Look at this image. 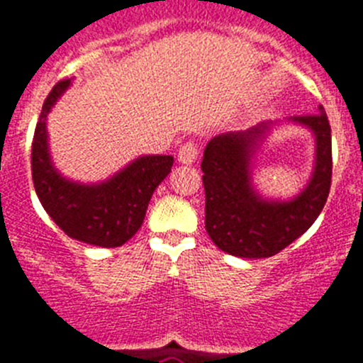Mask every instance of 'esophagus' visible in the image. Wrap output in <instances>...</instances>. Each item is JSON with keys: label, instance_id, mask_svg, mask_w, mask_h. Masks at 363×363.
Here are the masks:
<instances>
[{"label": "esophagus", "instance_id": "esophagus-1", "mask_svg": "<svg viewBox=\"0 0 363 363\" xmlns=\"http://www.w3.org/2000/svg\"><path fill=\"white\" fill-rule=\"evenodd\" d=\"M199 155V145L195 141H186L184 145L179 148V162H182V164H191V162H195V159H197Z\"/></svg>", "mask_w": 363, "mask_h": 363}]
</instances>
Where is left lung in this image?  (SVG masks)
<instances>
[{"mask_svg":"<svg viewBox=\"0 0 363 363\" xmlns=\"http://www.w3.org/2000/svg\"><path fill=\"white\" fill-rule=\"evenodd\" d=\"M316 137V162L311 182L291 202H266L250 184V157L257 137L267 126L213 137L202 157L206 194V231L218 250L242 259H267L280 253L311 228L331 189V126L318 113L295 117Z\"/></svg>","mask_w":363,"mask_h":363,"instance_id":"1","label":"left lung"}]
</instances>
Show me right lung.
Listing matches in <instances>:
<instances>
[{
  "instance_id": "obj_1",
  "label": "right lung",
  "mask_w": 363,
  "mask_h": 363,
  "mask_svg": "<svg viewBox=\"0 0 363 363\" xmlns=\"http://www.w3.org/2000/svg\"><path fill=\"white\" fill-rule=\"evenodd\" d=\"M70 79H61L50 90L35 125L32 141V181L41 206L52 220L84 244L117 247L128 242L145 220L153 191L172 172V155H146L108 182L83 186L65 181L50 164L45 121L52 104L67 90Z\"/></svg>"
}]
</instances>
